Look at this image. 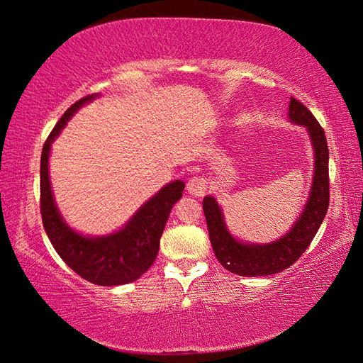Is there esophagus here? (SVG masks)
<instances>
[{
    "mask_svg": "<svg viewBox=\"0 0 363 363\" xmlns=\"http://www.w3.org/2000/svg\"><path fill=\"white\" fill-rule=\"evenodd\" d=\"M186 188H188V192L194 196H203L207 191V182L200 177V175H195V177H192L188 184H186Z\"/></svg>",
    "mask_w": 363,
    "mask_h": 363,
    "instance_id": "34e87169",
    "label": "esophagus"
}]
</instances>
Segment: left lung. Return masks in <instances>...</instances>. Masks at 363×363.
<instances>
[{
	"mask_svg": "<svg viewBox=\"0 0 363 363\" xmlns=\"http://www.w3.org/2000/svg\"><path fill=\"white\" fill-rule=\"evenodd\" d=\"M288 119L292 124L306 127L315 159L309 199L288 233L269 244L244 242L228 232L223 208L213 196L207 195L203 200L208 238L215 256L225 269L238 276H271L289 268L311 245L327 213L330 186H328V148L324 130L309 108L292 96Z\"/></svg>",
	"mask_w": 363,
	"mask_h": 363,
	"instance_id": "left-lung-1",
	"label": "left lung"
}]
</instances>
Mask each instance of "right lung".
Segmentation results:
<instances>
[{"label": "right lung", "instance_id": "1", "mask_svg": "<svg viewBox=\"0 0 363 363\" xmlns=\"http://www.w3.org/2000/svg\"><path fill=\"white\" fill-rule=\"evenodd\" d=\"M98 94L72 104L52 128L40 156V213L43 228L54 250L67 265L84 280L100 286H118L138 280L156 260L160 238L172 206L184 189L182 180L168 183L142 204L118 232L104 236H84L71 228L60 215L51 191L48 160L51 144L72 115Z\"/></svg>", "mask_w": 363, "mask_h": 363}]
</instances>
